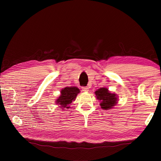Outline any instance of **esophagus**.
<instances>
[{
	"label": "esophagus",
	"mask_w": 161,
	"mask_h": 161,
	"mask_svg": "<svg viewBox=\"0 0 161 161\" xmlns=\"http://www.w3.org/2000/svg\"><path fill=\"white\" fill-rule=\"evenodd\" d=\"M81 90H82L83 92H85V93H86V92H88V87H82V88H81Z\"/></svg>",
	"instance_id": "34e87169"
}]
</instances>
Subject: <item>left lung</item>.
<instances>
[{"label":"left lung","instance_id":"left-lung-1","mask_svg":"<svg viewBox=\"0 0 161 161\" xmlns=\"http://www.w3.org/2000/svg\"><path fill=\"white\" fill-rule=\"evenodd\" d=\"M95 94L97 100L100 102V105L104 110H109L114 108L118 102L117 94L111 93L108 88L102 87L95 91Z\"/></svg>","mask_w":161,"mask_h":161}]
</instances>
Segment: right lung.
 Returning <instances> with one entry per match:
<instances>
[{"mask_svg": "<svg viewBox=\"0 0 161 161\" xmlns=\"http://www.w3.org/2000/svg\"><path fill=\"white\" fill-rule=\"evenodd\" d=\"M80 93V91L76 86H68L61 90V95L59 96L55 103L59 105V109L66 110L70 108V104L75 100L77 95Z\"/></svg>", "mask_w": 161, "mask_h": 161, "instance_id": "1", "label": "right lung"}]
</instances>
